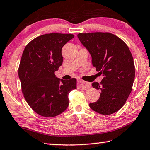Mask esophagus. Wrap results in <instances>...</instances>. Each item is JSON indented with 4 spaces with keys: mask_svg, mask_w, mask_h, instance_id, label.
I'll list each match as a JSON object with an SVG mask.
<instances>
[{
    "mask_svg": "<svg viewBox=\"0 0 150 150\" xmlns=\"http://www.w3.org/2000/svg\"><path fill=\"white\" fill-rule=\"evenodd\" d=\"M78 87L79 88L83 89V90H87L90 88L91 87V84L89 83H87V82H85L82 80H79L78 81Z\"/></svg>",
    "mask_w": 150,
    "mask_h": 150,
    "instance_id": "1",
    "label": "esophagus"
}]
</instances>
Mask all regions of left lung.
<instances>
[{"label": "left lung", "instance_id": "obj_1", "mask_svg": "<svg viewBox=\"0 0 150 150\" xmlns=\"http://www.w3.org/2000/svg\"><path fill=\"white\" fill-rule=\"evenodd\" d=\"M77 36L92 56L93 66L104 76L100 84L92 83L94 88L100 90V97L90 103V107L104 115L116 112L130 95L135 76L129 49L124 41L109 32L79 33Z\"/></svg>", "mask_w": 150, "mask_h": 150}]
</instances>
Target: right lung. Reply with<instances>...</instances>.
<instances>
[{
  "instance_id": "obj_1",
  "label": "right lung",
  "mask_w": 150,
  "mask_h": 150,
  "mask_svg": "<svg viewBox=\"0 0 150 150\" xmlns=\"http://www.w3.org/2000/svg\"><path fill=\"white\" fill-rule=\"evenodd\" d=\"M74 38L71 34L50 33L29 42L23 51L19 77L26 101L43 117L59 115L68 107V95L77 88V79L60 80L54 72L62 66V49Z\"/></svg>"
}]
</instances>
